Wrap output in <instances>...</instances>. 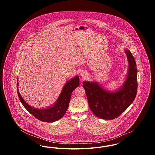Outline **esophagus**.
<instances>
[{
    "label": "esophagus",
    "instance_id": "obj_1",
    "mask_svg": "<svg viewBox=\"0 0 155 155\" xmlns=\"http://www.w3.org/2000/svg\"><path fill=\"white\" fill-rule=\"evenodd\" d=\"M80 75H81L82 77H84V76L86 75V73L85 72H84V71H82V72H81V73H80Z\"/></svg>",
    "mask_w": 155,
    "mask_h": 155
}]
</instances>
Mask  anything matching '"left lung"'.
<instances>
[{
    "label": "left lung",
    "mask_w": 155,
    "mask_h": 155,
    "mask_svg": "<svg viewBox=\"0 0 155 155\" xmlns=\"http://www.w3.org/2000/svg\"><path fill=\"white\" fill-rule=\"evenodd\" d=\"M129 62L127 78L123 87L115 92H109L94 82H83L89 106L99 118L113 120L118 117L129 107L137 95L138 88L137 69L132 53L125 49Z\"/></svg>",
    "instance_id": "8db88e82"
}]
</instances>
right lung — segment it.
I'll use <instances>...</instances> for the list:
<instances>
[{
  "label": "right lung",
  "mask_w": 155,
  "mask_h": 155,
  "mask_svg": "<svg viewBox=\"0 0 155 155\" xmlns=\"http://www.w3.org/2000/svg\"><path fill=\"white\" fill-rule=\"evenodd\" d=\"M79 82L80 80L78 76H76L70 81H68L64 85L54 105L51 107L42 110H39L32 107L24 101L18 92V82H17V94L24 107L33 116L42 121L52 123L64 116L68 107L71 94L74 89L79 86Z\"/></svg>",
  "instance_id": "obj_1"
}]
</instances>
